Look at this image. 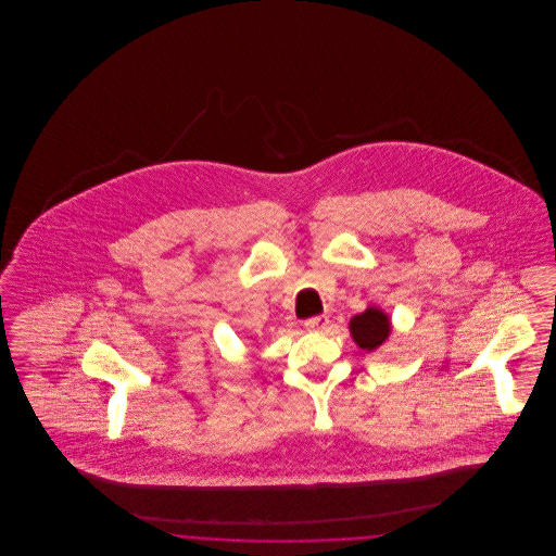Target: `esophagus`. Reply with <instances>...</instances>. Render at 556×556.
<instances>
[{"label":"esophagus","mask_w":556,"mask_h":556,"mask_svg":"<svg viewBox=\"0 0 556 556\" xmlns=\"http://www.w3.org/2000/svg\"><path fill=\"white\" fill-rule=\"evenodd\" d=\"M304 325H306V329H311V331H325V329L329 327V317L320 315V317L308 318Z\"/></svg>","instance_id":"34e87169"}]
</instances>
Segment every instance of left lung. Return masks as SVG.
Returning <instances> with one entry per match:
<instances>
[{
  "instance_id": "8db88e82",
  "label": "left lung",
  "mask_w": 556,
  "mask_h": 556,
  "mask_svg": "<svg viewBox=\"0 0 556 556\" xmlns=\"http://www.w3.org/2000/svg\"><path fill=\"white\" fill-rule=\"evenodd\" d=\"M350 333H352V340L358 344V348L372 352L390 338L392 323L383 311L369 306L365 313L352 317Z\"/></svg>"
}]
</instances>
